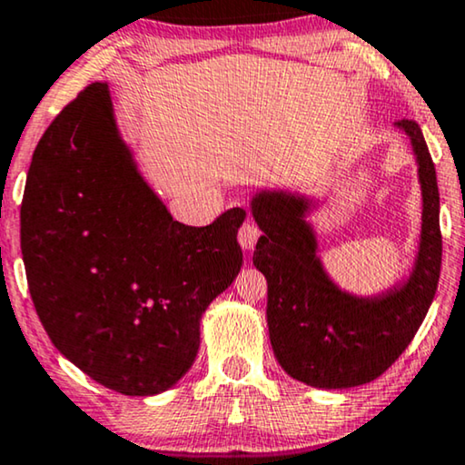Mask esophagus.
<instances>
[{"mask_svg":"<svg viewBox=\"0 0 465 465\" xmlns=\"http://www.w3.org/2000/svg\"><path fill=\"white\" fill-rule=\"evenodd\" d=\"M260 234H262V231H260L256 222H245V224L239 228V243H241V247H243V250H252V247L258 243Z\"/></svg>","mask_w":465,"mask_h":465,"instance_id":"obj_1","label":"esophagus"}]
</instances>
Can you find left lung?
<instances>
[{"label":"left lung","instance_id":"left-lung-1","mask_svg":"<svg viewBox=\"0 0 465 465\" xmlns=\"http://www.w3.org/2000/svg\"><path fill=\"white\" fill-rule=\"evenodd\" d=\"M417 154L423 190L419 256L409 282L377 298H355L330 282L304 222L307 201L260 193L252 201L260 237L253 264L266 277L271 345L292 379L345 390L381 377L415 339L434 301L442 264L440 194L428 143L415 120H400Z\"/></svg>","mask_w":465,"mask_h":465}]
</instances>
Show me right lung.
Segmentation results:
<instances>
[{"mask_svg": "<svg viewBox=\"0 0 465 465\" xmlns=\"http://www.w3.org/2000/svg\"><path fill=\"white\" fill-rule=\"evenodd\" d=\"M245 215L171 218L118 137L107 84H88L44 131L21 205L31 301L50 341L107 390H169L199 351L203 311L239 275Z\"/></svg>", "mask_w": 465, "mask_h": 465, "instance_id": "right-lung-1", "label": "right lung"}]
</instances>
